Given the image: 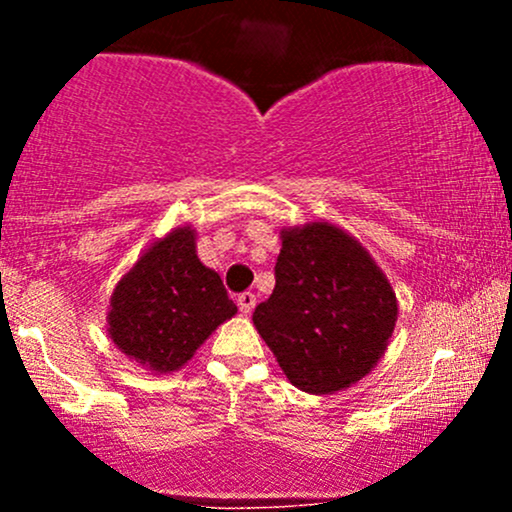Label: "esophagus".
Listing matches in <instances>:
<instances>
[{
  "instance_id": "esophagus-1",
  "label": "esophagus",
  "mask_w": 512,
  "mask_h": 512,
  "mask_svg": "<svg viewBox=\"0 0 512 512\" xmlns=\"http://www.w3.org/2000/svg\"><path fill=\"white\" fill-rule=\"evenodd\" d=\"M255 303H257V296H255V293H252V291H245V293H240V296H238V308H240V313L250 315L252 308H255Z\"/></svg>"
}]
</instances>
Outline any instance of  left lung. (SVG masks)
Returning <instances> with one entry per match:
<instances>
[{
	"label": "left lung",
	"mask_w": 512,
	"mask_h": 512,
	"mask_svg": "<svg viewBox=\"0 0 512 512\" xmlns=\"http://www.w3.org/2000/svg\"><path fill=\"white\" fill-rule=\"evenodd\" d=\"M272 296L255 330L308 395H334L378 366L399 303L390 279L358 240L325 219L281 228Z\"/></svg>",
	"instance_id": "8db88e82"
}]
</instances>
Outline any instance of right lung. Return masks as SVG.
<instances>
[{
  "mask_svg": "<svg viewBox=\"0 0 512 512\" xmlns=\"http://www.w3.org/2000/svg\"><path fill=\"white\" fill-rule=\"evenodd\" d=\"M238 305L197 257V231L178 226L154 240L110 296L108 337L151 375L175 373Z\"/></svg>",
  "mask_w": 512,
  "mask_h": 512,
  "instance_id": "obj_1",
  "label": "right lung"
}]
</instances>
